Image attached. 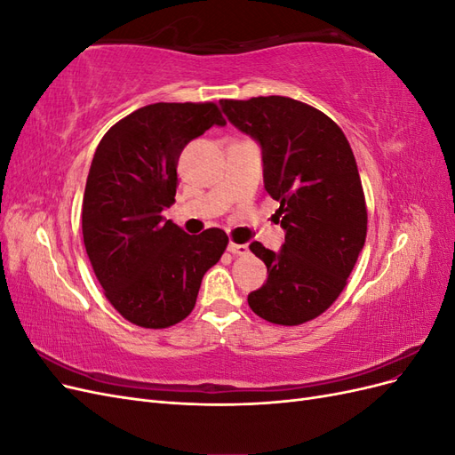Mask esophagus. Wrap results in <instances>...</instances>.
Returning <instances> with one entry per match:
<instances>
[{"label":"esophagus","instance_id":"34e87169","mask_svg":"<svg viewBox=\"0 0 455 455\" xmlns=\"http://www.w3.org/2000/svg\"><path fill=\"white\" fill-rule=\"evenodd\" d=\"M228 251L233 256H249V244H239V243H229Z\"/></svg>","mask_w":455,"mask_h":455}]
</instances>
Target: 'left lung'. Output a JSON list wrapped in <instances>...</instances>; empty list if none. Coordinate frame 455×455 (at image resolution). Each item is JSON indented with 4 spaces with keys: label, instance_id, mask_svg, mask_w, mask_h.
<instances>
[{
    "label": "left lung",
    "instance_id": "8db88e82",
    "mask_svg": "<svg viewBox=\"0 0 455 455\" xmlns=\"http://www.w3.org/2000/svg\"><path fill=\"white\" fill-rule=\"evenodd\" d=\"M228 119L264 154L266 191L284 244L275 254L254 241L267 281L249 294L267 323L298 326L324 313L347 284L366 241V201L346 134L321 109L288 96L222 100Z\"/></svg>",
    "mask_w": 455,
    "mask_h": 455
}]
</instances>
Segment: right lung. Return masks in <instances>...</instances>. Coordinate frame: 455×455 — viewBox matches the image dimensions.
<instances>
[{
    "instance_id": "right-lung-1",
    "label": "right lung",
    "mask_w": 455,
    "mask_h": 455,
    "mask_svg": "<svg viewBox=\"0 0 455 455\" xmlns=\"http://www.w3.org/2000/svg\"><path fill=\"white\" fill-rule=\"evenodd\" d=\"M212 125H226L214 102H157L117 121L94 151L81 214L85 251L109 304L136 326L184 321L229 243L218 228L188 235L163 216L182 149Z\"/></svg>"
}]
</instances>
